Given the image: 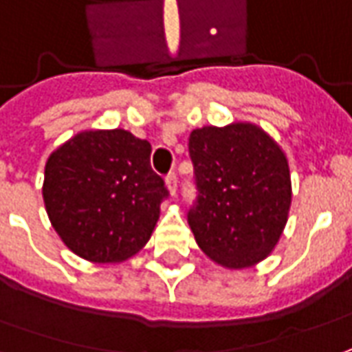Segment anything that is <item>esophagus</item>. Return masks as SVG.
I'll return each instance as SVG.
<instances>
[{
    "mask_svg": "<svg viewBox=\"0 0 352 352\" xmlns=\"http://www.w3.org/2000/svg\"><path fill=\"white\" fill-rule=\"evenodd\" d=\"M166 186H168V190L171 196H175L177 192V175L175 173H169L168 177H166Z\"/></svg>",
    "mask_w": 352,
    "mask_h": 352,
    "instance_id": "esophagus-1",
    "label": "esophagus"
}]
</instances>
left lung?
I'll return each instance as SVG.
<instances>
[{
    "label": "left lung",
    "mask_w": 352,
    "mask_h": 352,
    "mask_svg": "<svg viewBox=\"0 0 352 352\" xmlns=\"http://www.w3.org/2000/svg\"><path fill=\"white\" fill-rule=\"evenodd\" d=\"M198 196L188 211L196 244L225 269L267 259L289 215L292 177L280 144L259 125H206L188 137Z\"/></svg>",
    "instance_id": "left-lung-1"
}]
</instances>
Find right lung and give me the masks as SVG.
<instances>
[{"instance_id": "1", "label": "right lung", "mask_w": 352, "mask_h": 352, "mask_svg": "<svg viewBox=\"0 0 352 352\" xmlns=\"http://www.w3.org/2000/svg\"><path fill=\"white\" fill-rule=\"evenodd\" d=\"M152 146L125 129H89L49 154L43 204L65 245L91 263H120L144 248L168 196Z\"/></svg>"}]
</instances>
